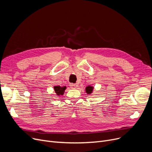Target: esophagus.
<instances>
[{"instance_id": "obj_1", "label": "esophagus", "mask_w": 152, "mask_h": 152, "mask_svg": "<svg viewBox=\"0 0 152 152\" xmlns=\"http://www.w3.org/2000/svg\"><path fill=\"white\" fill-rule=\"evenodd\" d=\"M69 86L71 87V88H73V89H76V88H77V87H78V85H77V84L71 83V84H69Z\"/></svg>"}]
</instances>
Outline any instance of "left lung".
I'll use <instances>...</instances> for the list:
<instances>
[{
    "mask_svg": "<svg viewBox=\"0 0 152 152\" xmlns=\"http://www.w3.org/2000/svg\"><path fill=\"white\" fill-rule=\"evenodd\" d=\"M92 91H93V87L91 86H87L86 88V91L88 94H91Z\"/></svg>",
    "mask_w": 152,
    "mask_h": 152,
    "instance_id": "obj_1",
    "label": "left lung"
}]
</instances>
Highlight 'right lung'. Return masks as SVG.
<instances>
[{"mask_svg": "<svg viewBox=\"0 0 152 152\" xmlns=\"http://www.w3.org/2000/svg\"><path fill=\"white\" fill-rule=\"evenodd\" d=\"M66 89V87H60V86H55L54 87V89L55 91V93L57 94V95H63L64 93V91H65Z\"/></svg>", "mask_w": 152, "mask_h": 152, "instance_id": "right-lung-1", "label": "right lung"}]
</instances>
